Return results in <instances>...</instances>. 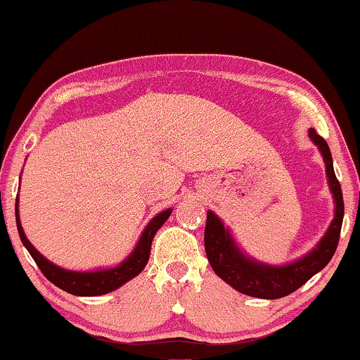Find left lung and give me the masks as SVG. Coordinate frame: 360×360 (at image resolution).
Here are the masks:
<instances>
[{
    "instance_id": "8db88e82",
    "label": "left lung",
    "mask_w": 360,
    "mask_h": 360,
    "mask_svg": "<svg viewBox=\"0 0 360 360\" xmlns=\"http://www.w3.org/2000/svg\"><path fill=\"white\" fill-rule=\"evenodd\" d=\"M308 136L321 152L324 165H326L328 185L334 200V218L319 243L303 257L283 265L259 262L243 252L219 216L211 210L208 211L205 228V250L211 267L219 278L249 297L264 300L287 297L307 283L313 275L321 272L336 252L344 218L341 185L334 174L331 150L326 141L313 127H309Z\"/></svg>"
}]
</instances>
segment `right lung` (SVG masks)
Here are the masks:
<instances>
[{"mask_svg":"<svg viewBox=\"0 0 360 360\" xmlns=\"http://www.w3.org/2000/svg\"><path fill=\"white\" fill-rule=\"evenodd\" d=\"M19 200L16 198V224H18V233L21 238L24 248L29 250L31 257L36 260L37 267L41 269L49 282H52L56 287L62 288L63 292L77 295V297H100V295L110 293L112 290L120 288L126 282H129L131 278H134L136 275H139L147 265L150 255V245L152 239L157 231H159L169 216L172 214V208H167L162 213L155 214L154 218L149 221V224L146 226L142 231L139 240H137L136 248L132 249V252L122 260L121 264L115 265V267L108 269H96V270H68L63 267H58L57 264L51 262V260L44 257L34 245L29 243V239L24 234V229L21 226V219H19Z\"/></svg>","mask_w":360,"mask_h":360,"instance_id":"obj_1","label":"right lung"}]
</instances>
